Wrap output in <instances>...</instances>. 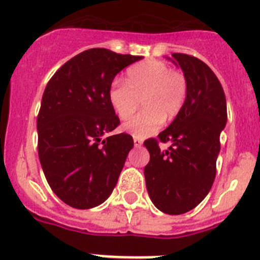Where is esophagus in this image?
I'll list each match as a JSON object with an SVG mask.
<instances>
[{"label":"esophagus","mask_w":260,"mask_h":260,"mask_svg":"<svg viewBox=\"0 0 260 260\" xmlns=\"http://www.w3.org/2000/svg\"><path fill=\"white\" fill-rule=\"evenodd\" d=\"M134 144L135 147H141L143 144V139H141V138H134Z\"/></svg>","instance_id":"34e87169"}]
</instances>
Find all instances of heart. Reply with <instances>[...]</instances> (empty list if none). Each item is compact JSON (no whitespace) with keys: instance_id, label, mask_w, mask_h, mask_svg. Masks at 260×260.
<instances>
[{"instance_id":"obj_1","label":"heart","mask_w":260,"mask_h":260,"mask_svg":"<svg viewBox=\"0 0 260 260\" xmlns=\"http://www.w3.org/2000/svg\"><path fill=\"white\" fill-rule=\"evenodd\" d=\"M187 96V80L178 69L158 59H146L126 71L125 83L113 80L108 100L117 117L126 119L142 102L143 110L125 122L123 128L134 138H146L180 113Z\"/></svg>"}]
</instances>
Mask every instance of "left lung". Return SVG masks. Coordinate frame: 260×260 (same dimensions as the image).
Instances as JSON below:
<instances>
[{"instance_id": "obj_1", "label": "left lung", "mask_w": 260, "mask_h": 260, "mask_svg": "<svg viewBox=\"0 0 260 260\" xmlns=\"http://www.w3.org/2000/svg\"><path fill=\"white\" fill-rule=\"evenodd\" d=\"M172 56L187 80V96L173 122L144 141L150 161L144 167L147 191L168 215L192 210L210 192L216 177L220 134L226 125V100L219 79L203 61L185 53ZM160 143H171L168 150Z\"/></svg>"}]
</instances>
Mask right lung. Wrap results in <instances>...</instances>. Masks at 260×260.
I'll list each match as a JSON object with an SVG mask.
<instances>
[{
    "mask_svg": "<svg viewBox=\"0 0 260 260\" xmlns=\"http://www.w3.org/2000/svg\"><path fill=\"white\" fill-rule=\"evenodd\" d=\"M142 56L105 48L79 53L48 82L38 114V152L53 192L70 207L87 210L112 194L132 135H110L119 125L108 88L119 71Z\"/></svg>",
    "mask_w": 260,
    "mask_h": 260,
    "instance_id": "obj_1",
    "label": "right lung"
}]
</instances>
